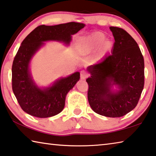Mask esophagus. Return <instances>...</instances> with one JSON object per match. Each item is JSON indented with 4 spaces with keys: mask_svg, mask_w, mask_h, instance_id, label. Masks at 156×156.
Listing matches in <instances>:
<instances>
[{
    "mask_svg": "<svg viewBox=\"0 0 156 156\" xmlns=\"http://www.w3.org/2000/svg\"><path fill=\"white\" fill-rule=\"evenodd\" d=\"M88 74L87 73H86V72H84V71H82L80 72V79L81 80H84V79H86L88 77Z\"/></svg>",
    "mask_w": 156,
    "mask_h": 156,
    "instance_id": "34e87169",
    "label": "esophagus"
}]
</instances>
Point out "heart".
Wrapping results in <instances>:
<instances>
[{
  "label": "heart",
  "instance_id": "1",
  "mask_svg": "<svg viewBox=\"0 0 156 156\" xmlns=\"http://www.w3.org/2000/svg\"><path fill=\"white\" fill-rule=\"evenodd\" d=\"M105 38H106V36L100 31H96V32L89 34V36L84 37L82 39L80 46H79L80 51L83 54H87L95 47L99 46L103 43ZM110 45L111 43L109 41H106L104 43V47L106 49L109 48Z\"/></svg>",
  "mask_w": 156,
  "mask_h": 156
}]
</instances>
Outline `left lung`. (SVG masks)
<instances>
[{"label":"left lung","instance_id":"left-lung-1","mask_svg":"<svg viewBox=\"0 0 156 156\" xmlns=\"http://www.w3.org/2000/svg\"><path fill=\"white\" fill-rule=\"evenodd\" d=\"M109 28L115 39L112 54L87 67V97L98 114L118 118L138 105L144 84V62L138 44L125 30ZM113 85L118 90H112Z\"/></svg>","mask_w":156,"mask_h":156}]
</instances>
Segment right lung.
<instances>
[{"label":"right lung","mask_w":156,"mask_h":156,"mask_svg":"<svg viewBox=\"0 0 156 156\" xmlns=\"http://www.w3.org/2000/svg\"><path fill=\"white\" fill-rule=\"evenodd\" d=\"M83 23L71 22L57 25H40L23 40L13 61L12 90L20 107L37 118L58 114L64 109L66 96L80 79V73L56 80L49 87L41 89L33 80L30 72L31 58L44 44L55 41L69 45L72 36L83 29Z\"/></svg>","instance_id":"1"}]
</instances>
